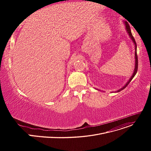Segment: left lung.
<instances>
[{
	"label": "left lung",
	"instance_id": "left-lung-1",
	"mask_svg": "<svg viewBox=\"0 0 151 151\" xmlns=\"http://www.w3.org/2000/svg\"><path fill=\"white\" fill-rule=\"evenodd\" d=\"M125 27H126V29H127V32H128V34H129V36L130 37V38H131V39L132 40V41L133 42V43H134V46H135V68H134V72H133V75L132 76V77L130 78V79L129 80V81L127 83V84L123 87L122 88H121V89H120L119 90H118L117 92H120L121 91H122V90H123L124 89H125L127 86H128V84L130 83V82L132 81V79L133 78V77L134 76V75H136V73H137V70H138V55H137V43H136V42H135V40H134V37H133V35H132V32H131V30H130V26L129 25V24H128V22H127L126 21L125 22Z\"/></svg>",
	"mask_w": 151,
	"mask_h": 151
}]
</instances>
